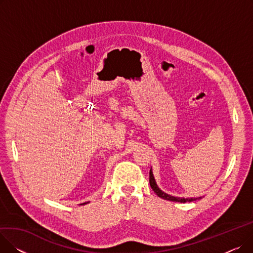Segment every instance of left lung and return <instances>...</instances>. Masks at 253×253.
<instances>
[{"mask_svg": "<svg viewBox=\"0 0 253 253\" xmlns=\"http://www.w3.org/2000/svg\"><path fill=\"white\" fill-rule=\"evenodd\" d=\"M150 184H151V188L153 189V191L158 195V197H160L164 200H168V201H173V202H180V203H185V202H192V201H196L198 199H201L202 197H199V198H179V197H174V196H171L168 195L166 193H164L163 191H161L159 189V187L156 183L154 174H153V171L152 168L150 170Z\"/></svg>", "mask_w": 253, "mask_h": 253, "instance_id": "1", "label": "left lung"}]
</instances>
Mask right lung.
I'll list each match as a JSON object with an SVG mask.
<instances>
[{"label": "right lung", "mask_w": 253, "mask_h": 253, "mask_svg": "<svg viewBox=\"0 0 253 253\" xmlns=\"http://www.w3.org/2000/svg\"><path fill=\"white\" fill-rule=\"evenodd\" d=\"M87 203H88V202H87ZM83 204H86V203H83Z\"/></svg>", "instance_id": "add662e5"}]
</instances>
